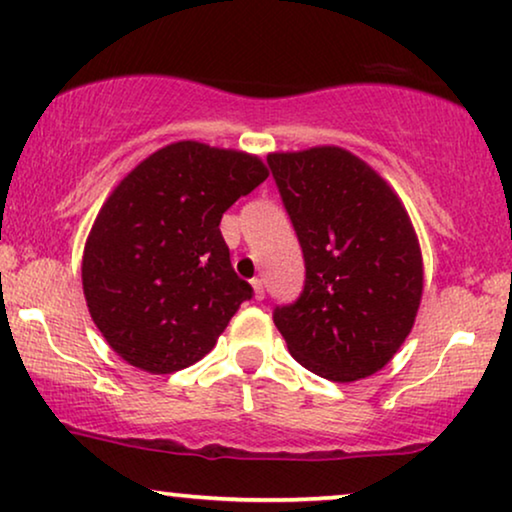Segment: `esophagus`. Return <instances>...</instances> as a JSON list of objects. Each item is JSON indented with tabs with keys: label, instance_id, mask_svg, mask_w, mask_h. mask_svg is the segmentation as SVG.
I'll return each instance as SVG.
<instances>
[{
	"label": "esophagus",
	"instance_id": "34e87169",
	"mask_svg": "<svg viewBox=\"0 0 512 512\" xmlns=\"http://www.w3.org/2000/svg\"><path fill=\"white\" fill-rule=\"evenodd\" d=\"M251 286H254L256 300H263V298H265V289H263V282H261V279H251Z\"/></svg>",
	"mask_w": 512,
	"mask_h": 512
}]
</instances>
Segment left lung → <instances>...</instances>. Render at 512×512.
I'll return each instance as SVG.
<instances>
[{
  "mask_svg": "<svg viewBox=\"0 0 512 512\" xmlns=\"http://www.w3.org/2000/svg\"><path fill=\"white\" fill-rule=\"evenodd\" d=\"M272 179L305 258L303 293L277 305L293 359L333 382L387 366L415 324L422 251L387 181L338 146L270 153Z\"/></svg>",
  "mask_w": 512,
  "mask_h": 512,
  "instance_id": "1",
  "label": "left lung"
}]
</instances>
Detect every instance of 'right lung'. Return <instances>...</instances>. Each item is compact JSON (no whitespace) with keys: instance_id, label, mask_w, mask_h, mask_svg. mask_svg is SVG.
<instances>
[{"instance_id":"obj_1","label":"right lung","mask_w":512,"mask_h":512,"mask_svg":"<svg viewBox=\"0 0 512 512\" xmlns=\"http://www.w3.org/2000/svg\"><path fill=\"white\" fill-rule=\"evenodd\" d=\"M268 179L256 156L177 142L142 160L104 202L83 249V293L114 352L153 375L193 366L249 282L230 265L221 216Z\"/></svg>"}]
</instances>
